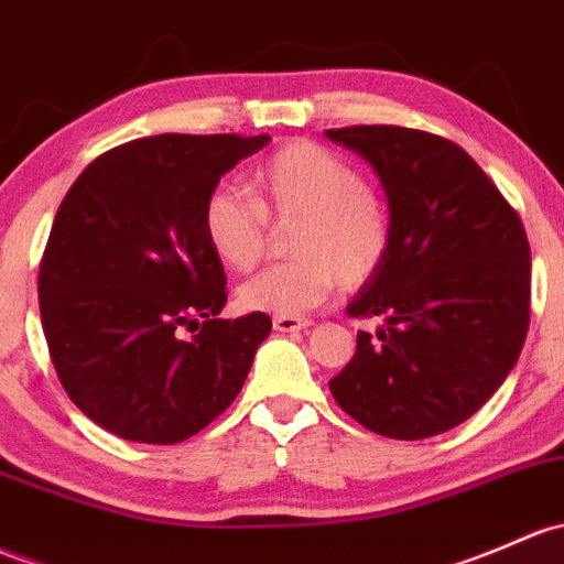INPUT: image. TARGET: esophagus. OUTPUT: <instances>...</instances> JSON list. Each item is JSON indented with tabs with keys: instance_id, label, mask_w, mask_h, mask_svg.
<instances>
[{
	"instance_id": "esophagus-1",
	"label": "esophagus",
	"mask_w": 564,
	"mask_h": 564,
	"mask_svg": "<svg viewBox=\"0 0 564 564\" xmlns=\"http://www.w3.org/2000/svg\"><path fill=\"white\" fill-rule=\"evenodd\" d=\"M272 327H275V332H300V329L311 327V322H307V318H297V316H275L272 318Z\"/></svg>"
}]
</instances>
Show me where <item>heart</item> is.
<instances>
[{"mask_svg":"<svg viewBox=\"0 0 564 564\" xmlns=\"http://www.w3.org/2000/svg\"><path fill=\"white\" fill-rule=\"evenodd\" d=\"M251 196L221 186L205 203L207 246L229 270L259 262L267 216H302V224L292 246L300 259L267 267L240 286L237 297L248 311L302 316L337 281L359 286L387 262L394 235L387 194L329 148L292 142L275 151L253 173Z\"/></svg>","mask_w":564,"mask_h":564,"instance_id":"b5f03b06","label":"heart"}]
</instances>
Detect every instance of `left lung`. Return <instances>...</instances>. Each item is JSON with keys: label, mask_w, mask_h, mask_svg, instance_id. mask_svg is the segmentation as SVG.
I'll use <instances>...</instances> for the list:
<instances>
[{"label": "left lung", "mask_w": 564, "mask_h": 564, "mask_svg": "<svg viewBox=\"0 0 564 564\" xmlns=\"http://www.w3.org/2000/svg\"><path fill=\"white\" fill-rule=\"evenodd\" d=\"M327 138L370 162L394 221L387 262L346 307L381 316L383 327L359 332L332 397L383 437L441 435L502 387L524 346V227L452 140L405 127L329 129Z\"/></svg>", "instance_id": "left-lung-1"}]
</instances>
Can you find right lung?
Listing matches in <instances>:
<instances>
[{"instance_id": "obj_1", "label": "right lung", "mask_w": 564, "mask_h": 564, "mask_svg": "<svg viewBox=\"0 0 564 564\" xmlns=\"http://www.w3.org/2000/svg\"><path fill=\"white\" fill-rule=\"evenodd\" d=\"M267 142L132 140L94 159L58 207L37 283L47 351L69 400L112 435L181 443L240 394L272 322L259 311L216 318L227 275L203 213Z\"/></svg>"}]
</instances>
